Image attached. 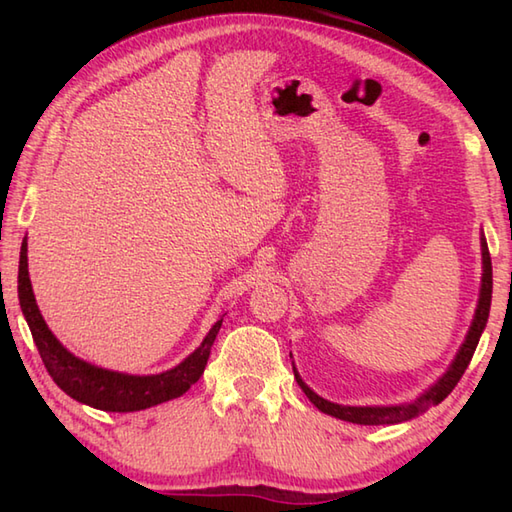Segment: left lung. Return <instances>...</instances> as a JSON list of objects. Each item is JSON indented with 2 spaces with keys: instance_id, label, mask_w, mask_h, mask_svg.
I'll return each instance as SVG.
<instances>
[{
  "instance_id": "left-lung-1",
  "label": "left lung",
  "mask_w": 512,
  "mask_h": 512,
  "mask_svg": "<svg viewBox=\"0 0 512 512\" xmlns=\"http://www.w3.org/2000/svg\"><path fill=\"white\" fill-rule=\"evenodd\" d=\"M491 297H493V266H491V253H488V244H486V239L482 237V288H480V299H477V310H475V317H473V323L469 328V334H466L460 352L455 354L453 363L449 365L447 372H444V376L438 380L436 385H431L427 391H424V394H420L413 402H405V405H391V407L336 405V402H330V400L321 398L319 394H314V391L306 383H303L295 367H292V372H295V378H297L299 387L303 389V394L310 398L314 407H317L323 413H328V416L354 422V424H398V422H407L411 418L420 416V413H424L427 409L440 405V402L451 394L453 387L458 385V380L466 372V367H469L475 347H477V343H480V336L486 328L488 312H491Z\"/></svg>"
}]
</instances>
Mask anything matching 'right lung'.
<instances>
[{
	"instance_id": "right-lung-1",
	"label": "right lung",
	"mask_w": 512,
	"mask_h": 512,
	"mask_svg": "<svg viewBox=\"0 0 512 512\" xmlns=\"http://www.w3.org/2000/svg\"><path fill=\"white\" fill-rule=\"evenodd\" d=\"M17 292L21 312H24L32 339H35V345L41 354V361L46 365L54 383H57L70 398L101 411H140L160 405V402L180 398L184 391L193 383H198L200 376L204 374L213 341L222 328V319L215 321V325L209 330V334L204 336L198 350L189 354L173 369L151 376H132L81 361L79 356L65 350L57 341V336L50 332L46 321L41 317L35 301V292H32V284L28 277L26 239L24 244H21L19 253Z\"/></svg>"
}]
</instances>
